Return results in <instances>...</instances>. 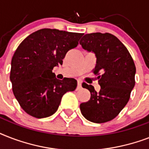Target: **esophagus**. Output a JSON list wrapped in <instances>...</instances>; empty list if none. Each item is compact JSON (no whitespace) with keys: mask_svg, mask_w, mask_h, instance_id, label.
Masks as SVG:
<instances>
[{"mask_svg":"<svg viewBox=\"0 0 149 149\" xmlns=\"http://www.w3.org/2000/svg\"><path fill=\"white\" fill-rule=\"evenodd\" d=\"M82 86V82L80 80H78L77 81V90H79V89L81 88Z\"/></svg>","mask_w":149,"mask_h":149,"instance_id":"1","label":"esophagus"}]
</instances>
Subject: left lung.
I'll return each instance as SVG.
<instances>
[{"label":"left lung","instance_id":"1","mask_svg":"<svg viewBox=\"0 0 149 149\" xmlns=\"http://www.w3.org/2000/svg\"><path fill=\"white\" fill-rule=\"evenodd\" d=\"M85 50L93 52L97 64L93 72L97 77L100 90L83 83L91 92V99L80 104V111L86 120L105 123L113 120L127 104L135 84L136 68L127 48L110 33L86 34L79 42Z\"/></svg>","mask_w":149,"mask_h":149}]
</instances>
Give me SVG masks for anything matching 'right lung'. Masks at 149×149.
<instances>
[{"label":"right lung","instance_id":"right-lung-1","mask_svg":"<svg viewBox=\"0 0 149 149\" xmlns=\"http://www.w3.org/2000/svg\"><path fill=\"white\" fill-rule=\"evenodd\" d=\"M83 35L43 29L18 45L11 59L10 79L15 98L28 114L36 118L52 115L63 96L77 88L76 79L59 80L52 70L63 64L66 52L77 47Z\"/></svg>","mask_w":149,"mask_h":149}]
</instances>
